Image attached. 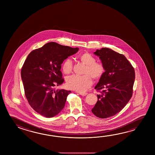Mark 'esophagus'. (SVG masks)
Here are the masks:
<instances>
[{
  "label": "esophagus",
  "mask_w": 155,
  "mask_h": 155,
  "mask_svg": "<svg viewBox=\"0 0 155 155\" xmlns=\"http://www.w3.org/2000/svg\"><path fill=\"white\" fill-rule=\"evenodd\" d=\"M80 95H81L82 96H85L87 94V92H78Z\"/></svg>",
  "instance_id": "esophagus-1"
}]
</instances>
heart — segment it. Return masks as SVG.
<instances>
[{
	"label": "heart",
	"instance_id": "1",
	"mask_svg": "<svg viewBox=\"0 0 155 155\" xmlns=\"http://www.w3.org/2000/svg\"><path fill=\"white\" fill-rule=\"evenodd\" d=\"M79 59L86 65L83 76L72 75L66 79L68 87L78 92H82L90 87L92 84V78L95 80L100 79L105 73V67L101 63L96 62L95 58L90 53L81 54ZM64 73L69 74L73 70V63L71 60L66 59L63 64Z\"/></svg>",
	"mask_w": 155,
	"mask_h": 155
}]
</instances>
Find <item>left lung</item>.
<instances>
[{
    "label": "left lung",
    "mask_w": 155,
    "mask_h": 155,
    "mask_svg": "<svg viewBox=\"0 0 155 155\" xmlns=\"http://www.w3.org/2000/svg\"><path fill=\"white\" fill-rule=\"evenodd\" d=\"M94 54L100 57L105 71L95 87L101 94L91 111L105 119L121 111L131 98L135 70L125 56L112 49L103 48Z\"/></svg>",
    "instance_id": "obj_1"
}]
</instances>
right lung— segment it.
<instances>
[{"instance_id": "right-lung-1", "label": "right lung", "mask_w": 155, "mask_h": 155, "mask_svg": "<svg viewBox=\"0 0 155 155\" xmlns=\"http://www.w3.org/2000/svg\"><path fill=\"white\" fill-rule=\"evenodd\" d=\"M78 50L50 42L27 56L21 69L24 93L30 106L40 115L51 118L64 107L71 91L55 87L64 82L61 64Z\"/></svg>"}]
</instances>
